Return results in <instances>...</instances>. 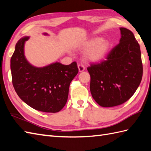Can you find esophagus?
Wrapping results in <instances>:
<instances>
[{
	"label": "esophagus",
	"instance_id": "obj_1",
	"mask_svg": "<svg viewBox=\"0 0 151 151\" xmlns=\"http://www.w3.org/2000/svg\"><path fill=\"white\" fill-rule=\"evenodd\" d=\"M78 67L79 72H82V71H84V70H85V67H84V65H83V64H82V63L79 64V65H78Z\"/></svg>",
	"mask_w": 151,
	"mask_h": 151
}]
</instances>
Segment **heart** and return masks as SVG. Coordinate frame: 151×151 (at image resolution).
<instances>
[{
  "label": "heart",
  "mask_w": 151,
  "mask_h": 151,
  "mask_svg": "<svg viewBox=\"0 0 151 151\" xmlns=\"http://www.w3.org/2000/svg\"><path fill=\"white\" fill-rule=\"evenodd\" d=\"M85 49H88L86 58L91 62H97L101 61L106 56L110 47V44L107 40L100 37H95L83 44Z\"/></svg>",
  "instance_id": "1"
}]
</instances>
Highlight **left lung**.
Wrapping results in <instances>:
<instances>
[{"label":"left lung","instance_id":"left-lung-1","mask_svg":"<svg viewBox=\"0 0 151 151\" xmlns=\"http://www.w3.org/2000/svg\"><path fill=\"white\" fill-rule=\"evenodd\" d=\"M120 30L119 43L108 53L106 60L87 68L91 95L102 107H113L127 101L142 79L139 45L130 30L120 28Z\"/></svg>","mask_w":151,"mask_h":151}]
</instances>
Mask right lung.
<instances>
[{
	"instance_id": "1",
	"label": "right lung",
	"mask_w": 151,
	"mask_h": 151,
	"mask_svg": "<svg viewBox=\"0 0 151 151\" xmlns=\"http://www.w3.org/2000/svg\"><path fill=\"white\" fill-rule=\"evenodd\" d=\"M28 39L25 36L18 41L11 58L13 86L21 100L35 110L58 112L65 105L70 83L78 72L76 62L67 65L55 62L43 67L32 65L24 54Z\"/></svg>"
}]
</instances>
